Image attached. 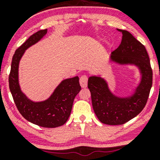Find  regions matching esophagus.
<instances>
[{"label":"esophagus","mask_w":160,"mask_h":160,"mask_svg":"<svg viewBox=\"0 0 160 160\" xmlns=\"http://www.w3.org/2000/svg\"><path fill=\"white\" fill-rule=\"evenodd\" d=\"M87 81L88 78L86 75H82L80 78V84L82 88H86L87 86Z\"/></svg>","instance_id":"1"}]
</instances>
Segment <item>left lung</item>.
<instances>
[{"mask_svg":"<svg viewBox=\"0 0 160 160\" xmlns=\"http://www.w3.org/2000/svg\"><path fill=\"white\" fill-rule=\"evenodd\" d=\"M122 34L121 43L111 52L110 61L120 65H133L140 72V81L129 95L118 96L112 92L107 80L101 75L88 79L92 104L95 115L102 123L122 125L141 113L146 105L153 81V72L145 47L131 33L117 29Z\"/></svg>","mask_w":160,"mask_h":160,"instance_id":"left-lung-1","label":"left lung"}]
</instances>
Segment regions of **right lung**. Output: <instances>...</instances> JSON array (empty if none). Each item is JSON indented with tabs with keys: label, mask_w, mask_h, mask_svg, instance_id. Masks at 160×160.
Instances as JSON below:
<instances>
[{
	"label": "right lung",
	"mask_w": 160,
	"mask_h": 160,
	"mask_svg": "<svg viewBox=\"0 0 160 160\" xmlns=\"http://www.w3.org/2000/svg\"><path fill=\"white\" fill-rule=\"evenodd\" d=\"M47 29L38 31L16 50L12 56L9 86L14 102L22 116L32 123L45 128H56L68 120L74 98L81 89L78 76L63 80L48 98L34 102L22 91L19 82V65L25 50L40 41Z\"/></svg>",
	"instance_id": "right-lung-1"
}]
</instances>
